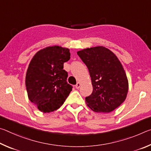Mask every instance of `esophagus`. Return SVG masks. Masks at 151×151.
<instances>
[{"label":"esophagus","instance_id":"esophagus-1","mask_svg":"<svg viewBox=\"0 0 151 151\" xmlns=\"http://www.w3.org/2000/svg\"><path fill=\"white\" fill-rule=\"evenodd\" d=\"M81 85V83H79V82H78V83H76V85H75V87H76V89H78L79 88H80Z\"/></svg>","mask_w":151,"mask_h":151}]
</instances>
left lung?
Here are the masks:
<instances>
[{
  "label": "left lung",
  "mask_w": 151,
  "mask_h": 151,
  "mask_svg": "<svg viewBox=\"0 0 151 151\" xmlns=\"http://www.w3.org/2000/svg\"><path fill=\"white\" fill-rule=\"evenodd\" d=\"M78 55L87 66L93 91L85 98L93 111L110 112L127 98L129 90L126 73L116 56L103 46L79 50Z\"/></svg>",
  "instance_id": "8db88e82"
}]
</instances>
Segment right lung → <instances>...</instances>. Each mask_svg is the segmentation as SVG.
Wrapping results in <instances>:
<instances>
[{
	"label": "right lung",
	"mask_w": 151,
	"mask_h": 151,
	"mask_svg": "<svg viewBox=\"0 0 151 151\" xmlns=\"http://www.w3.org/2000/svg\"><path fill=\"white\" fill-rule=\"evenodd\" d=\"M70 58L69 48L56 45L39 50L30 60L25 84L29 100L40 111H56L69 95L73 86L63 65Z\"/></svg>",
	"instance_id": "obj_1"
}]
</instances>
